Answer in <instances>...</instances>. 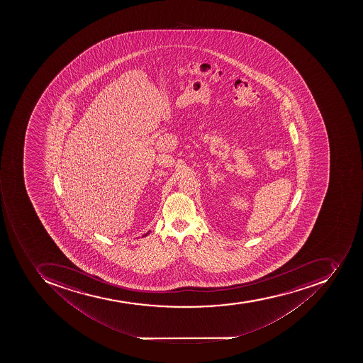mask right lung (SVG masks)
Instances as JSON below:
<instances>
[{
  "mask_svg": "<svg viewBox=\"0 0 363 363\" xmlns=\"http://www.w3.org/2000/svg\"><path fill=\"white\" fill-rule=\"evenodd\" d=\"M149 234H150V231H147V233H146V234H145V235H143V237H144V236H147V235H149Z\"/></svg>",
  "mask_w": 363,
  "mask_h": 363,
  "instance_id": "1",
  "label": "right lung"
}]
</instances>
